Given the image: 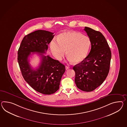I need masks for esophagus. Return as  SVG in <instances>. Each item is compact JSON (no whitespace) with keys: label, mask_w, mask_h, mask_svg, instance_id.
<instances>
[{"label":"esophagus","mask_w":127,"mask_h":127,"mask_svg":"<svg viewBox=\"0 0 127 127\" xmlns=\"http://www.w3.org/2000/svg\"><path fill=\"white\" fill-rule=\"evenodd\" d=\"M65 70H67L69 69L70 68V67H69V66H68L66 65V66H65Z\"/></svg>","instance_id":"esophagus-1"}]
</instances>
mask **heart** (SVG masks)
<instances>
[{
    "label": "heart",
    "mask_w": 127,
    "mask_h": 127,
    "mask_svg": "<svg viewBox=\"0 0 127 127\" xmlns=\"http://www.w3.org/2000/svg\"><path fill=\"white\" fill-rule=\"evenodd\" d=\"M90 44L88 37L77 32H66L59 35L58 41H51L50 49L56 59H62L67 50L69 60L79 63L86 58Z\"/></svg>",
    "instance_id": "1"
}]
</instances>
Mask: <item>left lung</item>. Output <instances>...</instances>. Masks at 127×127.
<instances>
[{
	"instance_id": "8db88e82",
	"label": "left lung",
	"mask_w": 127,
	"mask_h": 127,
	"mask_svg": "<svg viewBox=\"0 0 127 127\" xmlns=\"http://www.w3.org/2000/svg\"><path fill=\"white\" fill-rule=\"evenodd\" d=\"M90 38L91 48L83 62L75 65V82L77 88L91 92L103 83L108 74L111 51L103 35L99 31L85 27Z\"/></svg>"
}]
</instances>
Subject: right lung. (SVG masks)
<instances>
[{"label": "right lung", "mask_w": 127, "mask_h": 127, "mask_svg": "<svg viewBox=\"0 0 127 127\" xmlns=\"http://www.w3.org/2000/svg\"><path fill=\"white\" fill-rule=\"evenodd\" d=\"M54 36L49 31H34L24 37L18 51L17 60L24 79L34 90L44 95H51L59 90L65 71L64 65L43 54ZM31 52H37L41 57L40 64L35 70L29 63L28 57Z\"/></svg>", "instance_id": "right-lung-1"}]
</instances>
